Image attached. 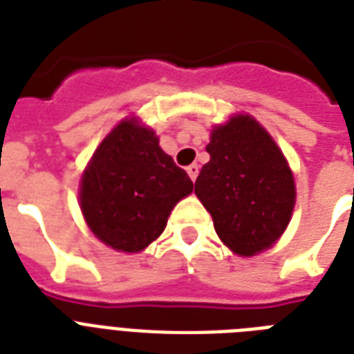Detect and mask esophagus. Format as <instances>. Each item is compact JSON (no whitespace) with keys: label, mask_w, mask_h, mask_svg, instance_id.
<instances>
[{"label":"esophagus","mask_w":354,"mask_h":354,"mask_svg":"<svg viewBox=\"0 0 354 354\" xmlns=\"http://www.w3.org/2000/svg\"><path fill=\"white\" fill-rule=\"evenodd\" d=\"M198 171H200V167L196 165V163H191V165L187 167V174H189V178H191V180H196V176H198Z\"/></svg>","instance_id":"1"}]
</instances>
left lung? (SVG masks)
I'll return each mask as SVG.
<instances>
[{"label": "left lung", "mask_w": 354, "mask_h": 354, "mask_svg": "<svg viewBox=\"0 0 354 354\" xmlns=\"http://www.w3.org/2000/svg\"><path fill=\"white\" fill-rule=\"evenodd\" d=\"M194 193L213 216L216 235L233 253L252 257L268 250L290 222L294 174L261 122L236 113L211 130Z\"/></svg>", "instance_id": "1"}]
</instances>
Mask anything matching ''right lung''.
Listing matches in <instances>:
<instances>
[{
    "instance_id": "1",
    "label": "right lung",
    "mask_w": 354,
    "mask_h": 354,
    "mask_svg": "<svg viewBox=\"0 0 354 354\" xmlns=\"http://www.w3.org/2000/svg\"><path fill=\"white\" fill-rule=\"evenodd\" d=\"M191 193V178L161 150L154 130L130 118L113 127L93 152L79 200L99 241L138 253L163 233L174 205Z\"/></svg>"
}]
</instances>
